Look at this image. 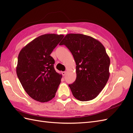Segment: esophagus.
<instances>
[{
	"instance_id": "34e87169",
	"label": "esophagus",
	"mask_w": 133,
	"mask_h": 133,
	"mask_svg": "<svg viewBox=\"0 0 133 133\" xmlns=\"http://www.w3.org/2000/svg\"><path fill=\"white\" fill-rule=\"evenodd\" d=\"M62 73V75H63V76H65V75L66 74V73H67V71H63Z\"/></svg>"
}]
</instances>
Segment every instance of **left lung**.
I'll list each match as a JSON object with an SVG mask.
<instances>
[{"label": "left lung", "instance_id": "8db88e82", "mask_svg": "<svg viewBox=\"0 0 133 133\" xmlns=\"http://www.w3.org/2000/svg\"><path fill=\"white\" fill-rule=\"evenodd\" d=\"M60 45L70 51L76 63V78L69 84L74 97L80 101L94 99L105 86L109 78L110 58L98 40L81 34H68Z\"/></svg>", "mask_w": 133, "mask_h": 133}]
</instances>
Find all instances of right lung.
I'll list each match as a JSON object with an SVG mask.
<instances>
[{"label": "right lung", "mask_w": 133, "mask_h": 133, "mask_svg": "<svg viewBox=\"0 0 133 133\" xmlns=\"http://www.w3.org/2000/svg\"><path fill=\"white\" fill-rule=\"evenodd\" d=\"M64 37L41 35L20 51L17 74L24 89L35 100L44 103L55 97L62 75L55 70V61L50 55Z\"/></svg>", "instance_id": "add662e5"}]
</instances>
